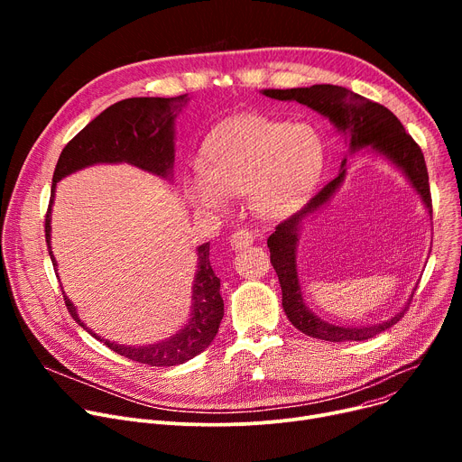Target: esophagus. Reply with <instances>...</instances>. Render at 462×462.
<instances>
[{
    "label": "esophagus",
    "instance_id": "1",
    "mask_svg": "<svg viewBox=\"0 0 462 462\" xmlns=\"http://www.w3.org/2000/svg\"><path fill=\"white\" fill-rule=\"evenodd\" d=\"M253 241H254V234L253 232H249V230H237L230 237V247L239 251V249H244V247H249Z\"/></svg>",
    "mask_w": 462,
    "mask_h": 462
}]
</instances>
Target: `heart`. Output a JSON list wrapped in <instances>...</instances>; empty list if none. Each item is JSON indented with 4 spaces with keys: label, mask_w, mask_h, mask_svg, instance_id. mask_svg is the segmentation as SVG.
Here are the masks:
<instances>
[{
    "label": "heart",
    "mask_w": 462,
    "mask_h": 462,
    "mask_svg": "<svg viewBox=\"0 0 462 462\" xmlns=\"http://www.w3.org/2000/svg\"><path fill=\"white\" fill-rule=\"evenodd\" d=\"M322 161V138L309 124L239 114L206 136L200 166L185 178V197L192 208L215 213L247 192L260 217L282 218L317 181Z\"/></svg>",
    "instance_id": "obj_1"
}]
</instances>
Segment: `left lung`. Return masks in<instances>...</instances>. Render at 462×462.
<instances>
[{
	"mask_svg": "<svg viewBox=\"0 0 462 462\" xmlns=\"http://www.w3.org/2000/svg\"><path fill=\"white\" fill-rule=\"evenodd\" d=\"M265 97H272L277 101H296L300 105L309 106L310 110L322 114L328 117L333 127L345 134L350 142V153L367 148L382 157H385L395 168L406 176L420 194L421 202L425 204L429 215H432V200H430V187H429V174L421 148L414 142L397 116L387 110L385 106L373 103L365 97H361L346 88L331 86V84H317L310 88H292V89H262ZM346 176V159L341 164V172L335 180H331L317 197H312L307 206L298 211L296 215L288 217L286 221L277 225L275 232L268 237V247L272 253V265L277 272L279 284L282 290V309L286 312L288 320L294 324L296 329L301 333L322 338L329 343H346V341H365L385 329H390L397 324L402 317L404 310L410 307V296L406 307H402L395 317L387 319L380 324L371 326H335L314 314L301 292V284L298 277V237L307 217L320 211L337 192V189L343 185Z\"/></svg>",
	"mask_w": 462,
	"mask_h": 462,
	"instance_id": "obj_1",
	"label": "left lung"
}]
</instances>
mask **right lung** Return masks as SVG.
<instances>
[{"label":"right lung","instance_id":"obj_1","mask_svg":"<svg viewBox=\"0 0 462 462\" xmlns=\"http://www.w3.org/2000/svg\"><path fill=\"white\" fill-rule=\"evenodd\" d=\"M189 103V95L180 97H133L124 99L105 112H101L93 121L72 138L60 155L51 190V204H48L44 218V234L48 254L52 258L54 270L58 262L51 247V217L54 192L60 180L77 172L91 164L101 162H129L145 172H152L159 178H172L174 168V125L181 108ZM199 265L197 275L192 282V305L189 320L181 326L178 333L164 338L155 345L145 346H127L112 341H105L93 329H89L80 319L72 301L65 296V305L70 317L79 322L97 341L105 343L110 350L119 356H125L133 361L145 363L152 367H172L192 359L204 352L215 338L218 326H221L225 303L221 298V279H218L209 263V244H204L197 251Z\"/></svg>","mask_w":462,"mask_h":462}]
</instances>
